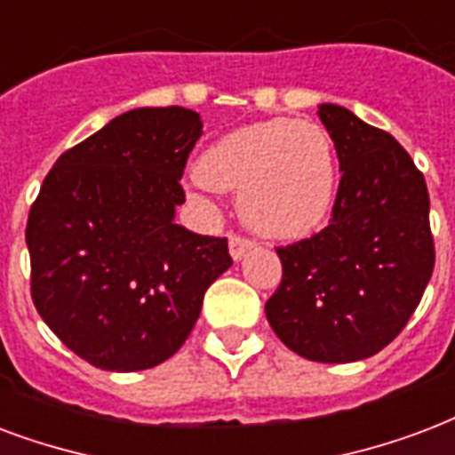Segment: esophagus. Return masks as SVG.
Returning <instances> with one entry per match:
<instances>
[{
  "label": "esophagus",
  "instance_id": "1",
  "mask_svg": "<svg viewBox=\"0 0 455 455\" xmlns=\"http://www.w3.org/2000/svg\"><path fill=\"white\" fill-rule=\"evenodd\" d=\"M255 248V241L252 238H245V235H231L228 238V252H231V258L241 259L243 255L248 251Z\"/></svg>",
  "mask_w": 455,
  "mask_h": 455
}]
</instances>
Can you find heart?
I'll list each match as a JSON object with an SVG mask.
<instances>
[{
  "label": "heart",
  "instance_id": "heart-1",
  "mask_svg": "<svg viewBox=\"0 0 455 455\" xmlns=\"http://www.w3.org/2000/svg\"><path fill=\"white\" fill-rule=\"evenodd\" d=\"M207 188L241 193V220L269 238H303L322 227L336 197V152L320 124L286 116L221 135L197 159Z\"/></svg>",
  "mask_w": 455,
  "mask_h": 455
}]
</instances>
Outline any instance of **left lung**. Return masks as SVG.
<instances>
[{
	"mask_svg": "<svg viewBox=\"0 0 455 455\" xmlns=\"http://www.w3.org/2000/svg\"><path fill=\"white\" fill-rule=\"evenodd\" d=\"M341 181L331 220L276 248L282 283L265 303L274 334L315 363H353L389 346L435 269L425 176L396 138L320 104Z\"/></svg>",
	"mask_w": 455,
	"mask_h": 455,
	"instance_id": "obj_1",
	"label": "left lung"
}]
</instances>
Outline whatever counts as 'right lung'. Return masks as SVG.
Segmentation results:
<instances>
[{
	"label": "right lung",
	"mask_w": 455,
	"mask_h": 455,
	"mask_svg": "<svg viewBox=\"0 0 455 455\" xmlns=\"http://www.w3.org/2000/svg\"><path fill=\"white\" fill-rule=\"evenodd\" d=\"M200 114L143 107L66 150L28 214L30 296L90 365L148 370L179 351L204 291L231 267L227 238L173 224Z\"/></svg>",
	"instance_id": "add662e5"
}]
</instances>
